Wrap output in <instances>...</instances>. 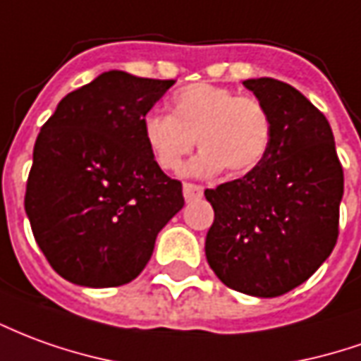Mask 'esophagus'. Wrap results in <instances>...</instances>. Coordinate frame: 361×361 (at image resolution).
I'll return each mask as SVG.
<instances>
[{"label": "esophagus", "instance_id": "1", "mask_svg": "<svg viewBox=\"0 0 361 361\" xmlns=\"http://www.w3.org/2000/svg\"><path fill=\"white\" fill-rule=\"evenodd\" d=\"M183 197H185L188 203L197 201V199L203 197V188H201V185H195V183H183Z\"/></svg>", "mask_w": 361, "mask_h": 361}]
</instances>
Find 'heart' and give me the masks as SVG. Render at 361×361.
Segmentation results:
<instances>
[{
  "mask_svg": "<svg viewBox=\"0 0 361 361\" xmlns=\"http://www.w3.org/2000/svg\"><path fill=\"white\" fill-rule=\"evenodd\" d=\"M197 145L203 148L188 166L191 176L248 173L268 154L271 119L250 95L228 87L191 84L172 95V113L150 111L142 119V140L158 168L176 172Z\"/></svg>",
  "mask_w": 361,
  "mask_h": 361,
  "instance_id": "heart-1",
  "label": "heart"
}]
</instances>
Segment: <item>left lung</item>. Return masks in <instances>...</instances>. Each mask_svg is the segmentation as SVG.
<instances>
[{
    "label": "left lung",
    "mask_w": 361,
    "mask_h": 361,
    "mask_svg": "<svg viewBox=\"0 0 361 361\" xmlns=\"http://www.w3.org/2000/svg\"><path fill=\"white\" fill-rule=\"evenodd\" d=\"M271 119L268 154L244 178L207 189L215 221L205 256L234 291L277 297L321 268L338 238L344 173L329 121L293 85L242 82Z\"/></svg>",
    "instance_id": "8db88e82"
}]
</instances>
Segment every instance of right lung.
I'll return each instance as SVG.
<instances>
[{
  "label": "right lung",
  "mask_w": 361,
  "mask_h": 361,
  "mask_svg": "<svg viewBox=\"0 0 361 361\" xmlns=\"http://www.w3.org/2000/svg\"><path fill=\"white\" fill-rule=\"evenodd\" d=\"M176 84L109 70L58 103L35 142L25 211L56 274L82 287L133 281L183 207L156 166L142 119Z\"/></svg>",
  "instance_id": "1"
}]
</instances>
